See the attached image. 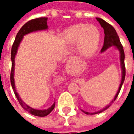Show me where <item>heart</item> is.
<instances>
[{
	"label": "heart",
	"mask_w": 134,
	"mask_h": 134,
	"mask_svg": "<svg viewBox=\"0 0 134 134\" xmlns=\"http://www.w3.org/2000/svg\"><path fill=\"white\" fill-rule=\"evenodd\" d=\"M64 35L71 42L79 40L80 51L85 55L92 54L98 47L100 32L93 25H74L65 31Z\"/></svg>",
	"instance_id": "heart-1"
}]
</instances>
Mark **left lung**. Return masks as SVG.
Instances as JSON below:
<instances>
[{"instance_id": "left-lung-1", "label": "left lung", "mask_w": 134, "mask_h": 134, "mask_svg": "<svg viewBox=\"0 0 134 134\" xmlns=\"http://www.w3.org/2000/svg\"><path fill=\"white\" fill-rule=\"evenodd\" d=\"M97 21L100 23V24L102 27L104 29V34H105V38H104V44L103 46V48L101 49V52H104L105 50H106L108 47H111V46H115V47H117L119 51H120V53H121V68H122V79H121V82L120 84V86H119V88H118V90L116 95H115V98L113 100L111 103H113L114 101L115 100V99L117 98L118 94L120 93V90L121 89V87H122V85L124 83V80H125V76H126V68H125V63H124V59H125V54H124V50L123 49V46L121 44V41H120V39H119V37H118V34L115 31V29L110 24H109L108 23H107L106 21H105L103 19H100V18H96ZM110 105V104L109 105L106 106L105 108L100 110V111H98L97 112L98 113L102 112L104 110L107 109L108 107ZM83 111V110H82ZM83 112L85 113V114H90V113L85 112V111H83ZM91 114H94V113H91Z\"/></svg>"}]
</instances>
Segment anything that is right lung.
Listing matches in <instances>:
<instances>
[{
  "label": "right lung",
  "instance_id": "1",
  "mask_svg": "<svg viewBox=\"0 0 134 134\" xmlns=\"http://www.w3.org/2000/svg\"><path fill=\"white\" fill-rule=\"evenodd\" d=\"M47 18H37V19H32L31 21H29L27 23H26L21 29L19 31V32L17 34V35L15 38V41L13 42V45H12V48H11V62H12V66H11V70H10V83H11V86L13 88L14 94L16 96V98L18 99L19 103L21 105V107L26 110L27 112L30 113L31 114H32L36 116H39V117H44V116H47L48 114H49L50 113L52 112L53 109L54 108L55 106V103L53 104L52 106L49 108L47 110H36L31 108L29 106H28L26 105H25L24 103L19 98L18 93H16V87H15V84H14V80H13V74H14V59H15V56L17 52V49L18 47L20 44V42L21 41L23 36L27 34L32 32V31H35L38 30H43V29H47L48 26H47Z\"/></svg>",
  "mask_w": 134,
  "mask_h": 134
}]
</instances>
